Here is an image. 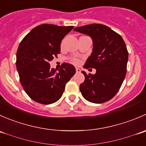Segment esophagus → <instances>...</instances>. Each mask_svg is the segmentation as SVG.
<instances>
[{"label": "esophagus", "mask_w": 146, "mask_h": 146, "mask_svg": "<svg viewBox=\"0 0 146 146\" xmlns=\"http://www.w3.org/2000/svg\"><path fill=\"white\" fill-rule=\"evenodd\" d=\"M76 72H77V73H80V71H81V70H80V69L78 68H76Z\"/></svg>", "instance_id": "obj_1"}]
</instances>
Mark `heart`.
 <instances>
[{
    "instance_id": "b5f03b06",
    "label": "heart",
    "mask_w": 146,
    "mask_h": 146,
    "mask_svg": "<svg viewBox=\"0 0 146 146\" xmlns=\"http://www.w3.org/2000/svg\"><path fill=\"white\" fill-rule=\"evenodd\" d=\"M73 62L75 63V64H78L79 63V60L78 59H76V58H74V59L73 60Z\"/></svg>"
}]
</instances>
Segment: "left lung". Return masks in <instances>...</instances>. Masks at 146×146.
Wrapping results in <instances>:
<instances>
[{"mask_svg": "<svg viewBox=\"0 0 146 146\" xmlns=\"http://www.w3.org/2000/svg\"><path fill=\"white\" fill-rule=\"evenodd\" d=\"M74 31L92 39V51L87 59L85 68L96 69L95 74L85 76L80 90L86 100L103 103L114 97L120 89L126 73L128 54L121 36L111 28L101 24L76 27Z\"/></svg>", "mask_w": 146, "mask_h": 146, "instance_id": "obj_1", "label": "left lung"}]
</instances>
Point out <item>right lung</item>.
I'll list each match as a JSON object with an SVG mask.
<instances>
[{
	"mask_svg": "<svg viewBox=\"0 0 146 146\" xmlns=\"http://www.w3.org/2000/svg\"><path fill=\"white\" fill-rule=\"evenodd\" d=\"M73 26L60 27L43 24L25 36L16 55V67L20 82L28 96L43 104H52L62 96L66 84L76 73L73 65L50 68L49 61L61 51V43Z\"/></svg>",
	"mask_w": 146,
	"mask_h": 146,
	"instance_id": "add662e5",
	"label": "right lung"
}]
</instances>
